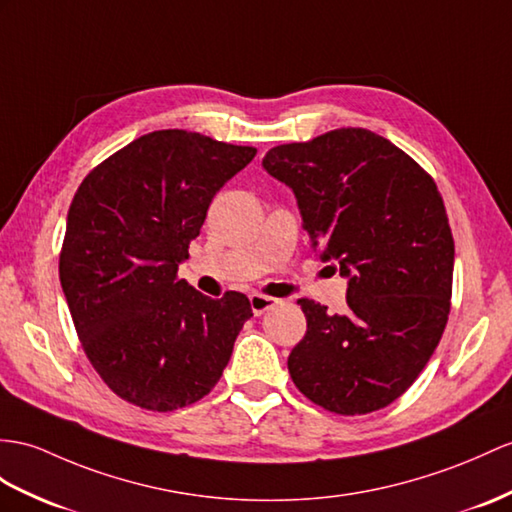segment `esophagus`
<instances>
[{
	"label": "esophagus",
	"instance_id": "34e87169",
	"mask_svg": "<svg viewBox=\"0 0 512 512\" xmlns=\"http://www.w3.org/2000/svg\"><path fill=\"white\" fill-rule=\"evenodd\" d=\"M278 302H280V299L263 295V293H252V295H249V304H252V313H254V315L267 313V310L276 306Z\"/></svg>",
	"mask_w": 512,
	"mask_h": 512
}]
</instances>
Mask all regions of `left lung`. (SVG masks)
Here are the masks:
<instances>
[{
	"label": "left lung",
	"mask_w": 512,
	"mask_h": 512,
	"mask_svg": "<svg viewBox=\"0 0 512 512\" xmlns=\"http://www.w3.org/2000/svg\"><path fill=\"white\" fill-rule=\"evenodd\" d=\"M263 167L293 189L310 243L347 278L343 315L297 299L308 328L289 356L295 386L336 415L389 406L428 365L450 315L454 239L439 189L365 128L271 147Z\"/></svg>",
	"instance_id": "obj_1"
}]
</instances>
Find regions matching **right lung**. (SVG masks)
Listing matches in <instances>:
<instances>
[{"instance_id": "1", "label": "right lung", "mask_w": 512, "mask_h": 512, "mask_svg": "<svg viewBox=\"0 0 512 512\" xmlns=\"http://www.w3.org/2000/svg\"><path fill=\"white\" fill-rule=\"evenodd\" d=\"M254 147L156 130L82 180L67 215L60 284L86 358L121 400L158 413L213 391L252 306L178 278L217 191Z\"/></svg>"}]
</instances>
